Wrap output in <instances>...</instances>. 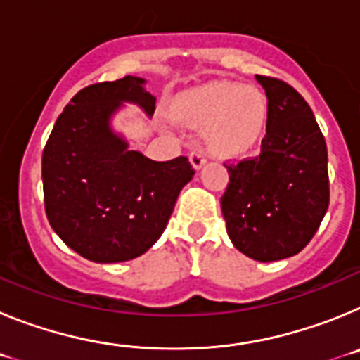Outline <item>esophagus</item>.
I'll list each match as a JSON object with an SVG mask.
<instances>
[{
    "label": "esophagus",
    "instance_id": "obj_1",
    "mask_svg": "<svg viewBox=\"0 0 360 360\" xmlns=\"http://www.w3.org/2000/svg\"><path fill=\"white\" fill-rule=\"evenodd\" d=\"M189 162H191V165H193V167L198 171V169H202L207 160H205V155H203L200 149H193V151L189 153Z\"/></svg>",
    "mask_w": 360,
    "mask_h": 360
}]
</instances>
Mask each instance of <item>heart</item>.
I'll use <instances>...</instances> for the list:
<instances>
[{"instance_id": "1", "label": "heart", "mask_w": 360, "mask_h": 360, "mask_svg": "<svg viewBox=\"0 0 360 360\" xmlns=\"http://www.w3.org/2000/svg\"><path fill=\"white\" fill-rule=\"evenodd\" d=\"M174 117L191 128H205V144L218 157L249 151L266 126V101L249 86L212 82L182 97Z\"/></svg>"}]
</instances>
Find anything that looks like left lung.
Here are the masks:
<instances>
[{
  "mask_svg": "<svg viewBox=\"0 0 360 360\" xmlns=\"http://www.w3.org/2000/svg\"><path fill=\"white\" fill-rule=\"evenodd\" d=\"M266 94V135L257 157L225 165L221 196L232 245L256 262L304 249L330 203L328 151L310 106L287 82L256 75Z\"/></svg>",
  "mask_w": 360,
  "mask_h": 360,
  "instance_id": "obj_1",
  "label": "left lung"
}]
</instances>
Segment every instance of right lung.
Segmentation results:
<instances>
[{
    "mask_svg": "<svg viewBox=\"0 0 360 360\" xmlns=\"http://www.w3.org/2000/svg\"><path fill=\"white\" fill-rule=\"evenodd\" d=\"M144 84L126 75L81 90L44 146V211L57 236L90 262L120 263L148 252L195 174L187 157L151 160L111 126L124 104L153 115L157 97Z\"/></svg>",
    "mask_w": 360,
    "mask_h": 360,
    "instance_id": "1",
    "label": "right lung"
}]
</instances>
